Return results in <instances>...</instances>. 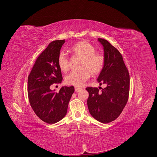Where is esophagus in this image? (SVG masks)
I'll use <instances>...</instances> for the list:
<instances>
[{"label": "esophagus", "mask_w": 157, "mask_h": 157, "mask_svg": "<svg viewBox=\"0 0 157 157\" xmlns=\"http://www.w3.org/2000/svg\"><path fill=\"white\" fill-rule=\"evenodd\" d=\"M75 92H79V91H80L81 90V88H78V87H75Z\"/></svg>", "instance_id": "esophagus-1"}]
</instances>
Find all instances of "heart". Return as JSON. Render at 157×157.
Masks as SVG:
<instances>
[{"label": "heart", "mask_w": 157, "mask_h": 157, "mask_svg": "<svg viewBox=\"0 0 157 157\" xmlns=\"http://www.w3.org/2000/svg\"><path fill=\"white\" fill-rule=\"evenodd\" d=\"M71 52L75 56L82 58L79 71L70 73L65 78V82L75 87H81L88 80L90 74L93 76L98 75L105 66V57L103 55L95 53L94 46L87 41H81L74 44ZM57 63L60 70L66 72L68 70V59L67 54L61 51L57 58Z\"/></svg>", "instance_id": "1"}]
</instances>
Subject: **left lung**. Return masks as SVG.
<instances>
[{
  "mask_svg": "<svg viewBox=\"0 0 157 157\" xmlns=\"http://www.w3.org/2000/svg\"><path fill=\"white\" fill-rule=\"evenodd\" d=\"M98 40L103 46L105 62L97 81L106 87L101 92L97 87H87L89 94L87 106L95 119L108 124L120 116L127 103L130 75L120 52L107 40Z\"/></svg>",
  "mask_w": 157,
  "mask_h": 157,
  "instance_id": "8db88e82",
  "label": "left lung"
}]
</instances>
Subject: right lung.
<instances>
[{"instance_id": "1", "label": "right lung", "mask_w": 157, "mask_h": 157, "mask_svg": "<svg viewBox=\"0 0 157 157\" xmlns=\"http://www.w3.org/2000/svg\"><path fill=\"white\" fill-rule=\"evenodd\" d=\"M65 40H55L37 58L28 77L29 100L36 115L43 122L53 124L66 115L73 86H62L59 92L50 89L52 84H60L62 75L57 58Z\"/></svg>"}]
</instances>
